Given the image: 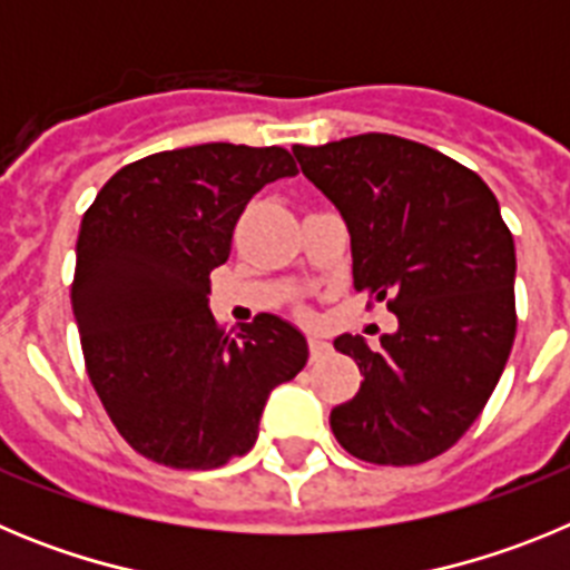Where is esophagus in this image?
Returning a JSON list of instances; mask_svg holds the SVG:
<instances>
[{
    "label": "esophagus",
    "instance_id": "1",
    "mask_svg": "<svg viewBox=\"0 0 570 570\" xmlns=\"http://www.w3.org/2000/svg\"><path fill=\"white\" fill-rule=\"evenodd\" d=\"M308 354H311V362H322L325 356L331 354V345L325 340H320V336H311L308 340Z\"/></svg>",
    "mask_w": 570,
    "mask_h": 570
}]
</instances>
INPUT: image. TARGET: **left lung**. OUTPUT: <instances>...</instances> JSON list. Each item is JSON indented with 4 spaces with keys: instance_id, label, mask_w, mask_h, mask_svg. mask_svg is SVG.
Listing matches in <instances>:
<instances>
[{
    "instance_id": "8db88e82",
    "label": "left lung",
    "mask_w": 570,
    "mask_h": 570,
    "mask_svg": "<svg viewBox=\"0 0 570 570\" xmlns=\"http://www.w3.org/2000/svg\"><path fill=\"white\" fill-rule=\"evenodd\" d=\"M294 154L345 219L354 288L400 320L380 347L334 340L365 380L331 411V431L356 460H434L482 414L517 336V254L500 203L471 168L402 136Z\"/></svg>"
}]
</instances>
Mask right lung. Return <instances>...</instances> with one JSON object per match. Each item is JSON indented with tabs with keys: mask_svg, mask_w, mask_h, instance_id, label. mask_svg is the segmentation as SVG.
<instances>
[{
	"mask_svg": "<svg viewBox=\"0 0 570 570\" xmlns=\"http://www.w3.org/2000/svg\"><path fill=\"white\" fill-rule=\"evenodd\" d=\"M294 174L279 145H194L125 165L85 210L70 285L85 367L122 440L159 465L248 454L268 394L308 362L279 316L230 336L208 311L250 196Z\"/></svg>",
	"mask_w": 570,
	"mask_h": 570,
	"instance_id": "obj_1",
	"label": "right lung"
}]
</instances>
